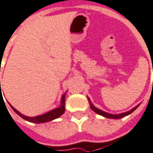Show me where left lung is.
<instances>
[{
	"instance_id": "8db88e82",
	"label": "left lung",
	"mask_w": 153,
	"mask_h": 153,
	"mask_svg": "<svg viewBox=\"0 0 153 153\" xmlns=\"http://www.w3.org/2000/svg\"><path fill=\"white\" fill-rule=\"evenodd\" d=\"M88 100H89V102H90V108L93 110L94 112H96L97 114L99 115H101V116H102V117H104L106 118H110V119H120V118H122L124 117H126V116H128V115H130V113H132V112L135 110L139 106L137 105L136 107H134V108H132L131 110H130V111H128V112H123V113H120V114H111V113H108V112H104V111H102V110H100V109L97 108L96 107H94V105L93 103L91 102V101H90V98L89 97H87Z\"/></svg>"
}]
</instances>
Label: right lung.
Wrapping results in <instances>:
<instances>
[{"label":"right lung","mask_w":153,"mask_h":153,"mask_svg":"<svg viewBox=\"0 0 153 153\" xmlns=\"http://www.w3.org/2000/svg\"><path fill=\"white\" fill-rule=\"evenodd\" d=\"M0 90H1V82H0ZM65 96L66 93L63 94L62 95V98H61V102H60V107L59 108H56L53 109L51 111H49V112H45V114L40 115V116H36V117H27L25 115L20 113L18 110L14 108V107L12 105H10L11 108L14 110V112H16L19 117L26 120V121H29V122H32V123H45V122H48V121H53L56 118H59V117H61L62 115L65 112Z\"/></svg>","instance_id":"1"}]
</instances>
